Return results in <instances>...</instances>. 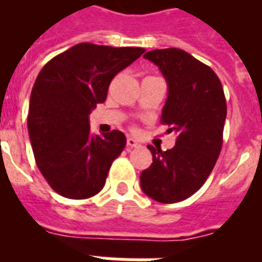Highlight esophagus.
Masks as SVG:
<instances>
[{
    "instance_id": "esophagus-1",
    "label": "esophagus",
    "mask_w": 262,
    "mask_h": 262,
    "mask_svg": "<svg viewBox=\"0 0 262 262\" xmlns=\"http://www.w3.org/2000/svg\"><path fill=\"white\" fill-rule=\"evenodd\" d=\"M127 146H128V147H139L141 145H139L134 138H128V139H127Z\"/></svg>"
}]
</instances>
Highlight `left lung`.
<instances>
[{
	"label": "left lung",
	"mask_w": 262,
	"mask_h": 262,
	"mask_svg": "<svg viewBox=\"0 0 262 262\" xmlns=\"http://www.w3.org/2000/svg\"><path fill=\"white\" fill-rule=\"evenodd\" d=\"M168 83L161 123L176 133L163 151L147 146L153 163L141 173L142 191L161 204H175L202 187L222 151L227 102L222 82L210 67L182 49H157L143 56Z\"/></svg>",
	"instance_id": "1"
}]
</instances>
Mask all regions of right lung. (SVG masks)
Segmentation results:
<instances>
[{
  "mask_svg": "<svg viewBox=\"0 0 262 262\" xmlns=\"http://www.w3.org/2000/svg\"><path fill=\"white\" fill-rule=\"evenodd\" d=\"M143 53L83 42L52 58L36 76L28 135L40 173L60 195L86 200L105 186L127 139L119 129L93 135L89 115L106 99L112 79Z\"/></svg>",
  "mask_w": 262,
  "mask_h": 262,
  "instance_id": "add662e5",
  "label": "right lung"
}]
</instances>
